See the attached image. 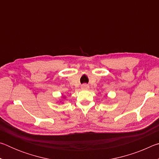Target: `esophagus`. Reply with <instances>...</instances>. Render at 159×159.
Returning <instances> with one entry per match:
<instances>
[{
  "label": "esophagus",
  "mask_w": 159,
  "mask_h": 159,
  "mask_svg": "<svg viewBox=\"0 0 159 159\" xmlns=\"http://www.w3.org/2000/svg\"><path fill=\"white\" fill-rule=\"evenodd\" d=\"M81 88L83 90H88V85L86 84H83L81 85Z\"/></svg>",
  "instance_id": "1"
}]
</instances>
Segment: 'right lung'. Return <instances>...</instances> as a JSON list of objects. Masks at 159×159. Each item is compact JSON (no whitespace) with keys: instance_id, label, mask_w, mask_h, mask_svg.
I'll list each match as a JSON object with an SVG mask.
<instances>
[{"instance_id":"add662e5","label":"right lung","mask_w":159,"mask_h":159,"mask_svg":"<svg viewBox=\"0 0 159 159\" xmlns=\"http://www.w3.org/2000/svg\"><path fill=\"white\" fill-rule=\"evenodd\" d=\"M61 99H65V96H62V97H61ZM60 102H61V101H60Z\"/></svg>"}]
</instances>
